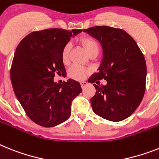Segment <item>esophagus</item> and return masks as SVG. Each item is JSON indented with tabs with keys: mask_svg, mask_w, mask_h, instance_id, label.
I'll list each match as a JSON object with an SVG mask.
<instances>
[{
	"mask_svg": "<svg viewBox=\"0 0 159 159\" xmlns=\"http://www.w3.org/2000/svg\"><path fill=\"white\" fill-rule=\"evenodd\" d=\"M88 85V82H81V86L82 88H85Z\"/></svg>",
	"mask_w": 159,
	"mask_h": 159,
	"instance_id": "34e87169",
	"label": "esophagus"
}]
</instances>
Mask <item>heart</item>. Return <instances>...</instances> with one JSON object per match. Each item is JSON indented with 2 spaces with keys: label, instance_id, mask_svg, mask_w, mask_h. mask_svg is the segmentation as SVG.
Instances as JSON below:
<instances>
[{
  "label": "heart",
  "instance_id": "heart-1",
  "mask_svg": "<svg viewBox=\"0 0 159 159\" xmlns=\"http://www.w3.org/2000/svg\"><path fill=\"white\" fill-rule=\"evenodd\" d=\"M81 43L84 47V48L89 56H92V55L97 56L98 55V52H99V47L94 39L91 38H83L81 39ZM70 51H71V44L69 43L65 44L63 51H62V60H63L64 63H67L69 61ZM87 73L88 70L77 65H73L69 71V76L74 79L77 80L83 79Z\"/></svg>",
  "mask_w": 159,
  "mask_h": 159
}]
</instances>
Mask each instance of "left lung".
I'll use <instances>...</instances> for the list:
<instances>
[{
  "instance_id": "left-lung-1",
  "label": "left lung",
  "mask_w": 159,
  "mask_h": 159,
  "mask_svg": "<svg viewBox=\"0 0 159 159\" xmlns=\"http://www.w3.org/2000/svg\"><path fill=\"white\" fill-rule=\"evenodd\" d=\"M96 39L102 48L98 72L89 82H96V93L90 99L93 111L98 116L118 122L130 116L143 98L146 65L137 43L127 32L107 26L83 30ZM104 78L105 86L98 80Z\"/></svg>"
}]
</instances>
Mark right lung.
Instances as JSON below:
<instances>
[{
	"label": "right lung",
	"mask_w": 159,
	"mask_h": 159,
	"mask_svg": "<svg viewBox=\"0 0 159 159\" xmlns=\"http://www.w3.org/2000/svg\"><path fill=\"white\" fill-rule=\"evenodd\" d=\"M82 30L47 29L34 31L19 43L14 52L10 79L14 94L28 117L43 127H54L71 115L72 101L82 92L69 78L58 84L55 73L66 75L62 51Z\"/></svg>",
	"instance_id": "add662e5"
}]
</instances>
